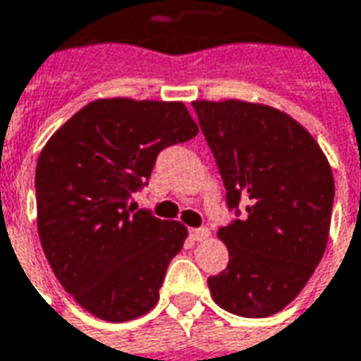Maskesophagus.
I'll list each match as a JSON object with an SVG mask.
<instances>
[{"label":"esophagus","mask_w":361,"mask_h":361,"mask_svg":"<svg viewBox=\"0 0 361 361\" xmlns=\"http://www.w3.org/2000/svg\"><path fill=\"white\" fill-rule=\"evenodd\" d=\"M207 236H209V231H207V228H190L192 240H206Z\"/></svg>","instance_id":"esophagus-1"}]
</instances>
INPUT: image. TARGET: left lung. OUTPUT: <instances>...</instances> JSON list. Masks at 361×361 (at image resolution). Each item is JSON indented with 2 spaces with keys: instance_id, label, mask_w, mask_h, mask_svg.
Listing matches in <instances>:
<instances>
[{
  "instance_id": "left-lung-1",
  "label": "left lung",
  "mask_w": 361,
  "mask_h": 361,
  "mask_svg": "<svg viewBox=\"0 0 361 361\" xmlns=\"http://www.w3.org/2000/svg\"><path fill=\"white\" fill-rule=\"evenodd\" d=\"M200 128L227 188L246 213L217 231L227 269L207 279L215 304L242 317L285 310L327 248L335 180L327 157L298 121L265 104L196 99Z\"/></svg>"
}]
</instances>
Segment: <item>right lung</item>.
Instances as JSON below:
<instances>
[{
  "label": "right lung",
  "mask_w": 361,
  "mask_h": 361,
  "mask_svg": "<svg viewBox=\"0 0 361 361\" xmlns=\"http://www.w3.org/2000/svg\"><path fill=\"white\" fill-rule=\"evenodd\" d=\"M183 102L94 99L57 128L36 165L38 235L78 306L123 323L148 314L188 231L128 207L167 146L198 134Z\"/></svg>",
  "instance_id": "add662e5"
}]
</instances>
